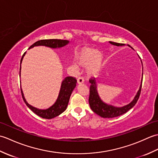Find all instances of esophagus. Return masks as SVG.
Returning a JSON list of instances; mask_svg holds the SVG:
<instances>
[{"mask_svg": "<svg viewBox=\"0 0 158 158\" xmlns=\"http://www.w3.org/2000/svg\"><path fill=\"white\" fill-rule=\"evenodd\" d=\"M84 82V79L82 77H79L78 78H77V83H79V84H81V83H83Z\"/></svg>", "mask_w": 158, "mask_h": 158, "instance_id": "esophagus-1", "label": "esophagus"}]
</instances>
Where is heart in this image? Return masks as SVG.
Masks as SVG:
<instances>
[{
    "label": "heart",
    "mask_w": 158,
    "mask_h": 158,
    "mask_svg": "<svg viewBox=\"0 0 158 158\" xmlns=\"http://www.w3.org/2000/svg\"><path fill=\"white\" fill-rule=\"evenodd\" d=\"M77 62L81 66H87V73L93 75L101 68L103 56L98 50L92 48H85L76 56Z\"/></svg>",
    "instance_id": "1"
}]
</instances>
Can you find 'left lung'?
I'll use <instances>...</instances> for the list:
<instances>
[{
  "label": "left lung",
  "instance_id": "obj_1",
  "mask_svg": "<svg viewBox=\"0 0 158 158\" xmlns=\"http://www.w3.org/2000/svg\"><path fill=\"white\" fill-rule=\"evenodd\" d=\"M110 44L120 46L123 45L122 43H117L115 42L109 41ZM89 83H91L89 87V106L91 107V109L94 112L96 113L97 115H100V117H104V118H113V117H118L122 115L123 114L126 113L127 111L132 109V107L136 105V103L138 101L139 96L141 92L142 88V83L140 86V89L137 92L135 99H134L132 102H130L127 105H126L122 107H115L111 105H108L104 103L98 94L97 92V86L96 79L94 77H91L89 80ZM143 82V79H142Z\"/></svg>",
  "mask_w": 158,
  "mask_h": 158
}]
</instances>
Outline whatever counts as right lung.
I'll return each instance as SVG.
<instances>
[{
  "instance_id": "right-lung-1",
  "label": "right lung",
  "mask_w": 158,
  "mask_h": 158,
  "mask_svg": "<svg viewBox=\"0 0 158 158\" xmlns=\"http://www.w3.org/2000/svg\"><path fill=\"white\" fill-rule=\"evenodd\" d=\"M69 43V41L67 40H61V39H43L40 40L35 42L34 44H32L29 49H31L35 46H39V45H43L46 47H49L51 48H62L68 44ZM26 54V52L23 53L21 61H20V69L19 70H21V63L22 61V59L23 56ZM19 76H20V71H19ZM77 83V79L73 77H67L63 80L62 83L61 88H60V91L59 93L58 98L57 99L56 102L53 105H52L51 107H49V109L45 110H41L38 109L33 107L32 106L30 105L26 101L23 96V94L22 92V90L21 89L22 96L23 101L26 103V105H27L28 108L32 110L36 115H39V117H41L42 118L44 119H52L53 117L58 116L62 113H63L66 109V107L68 106L69 101L70 99V96L71 95L73 90L75 88Z\"/></svg>"
}]
</instances>
